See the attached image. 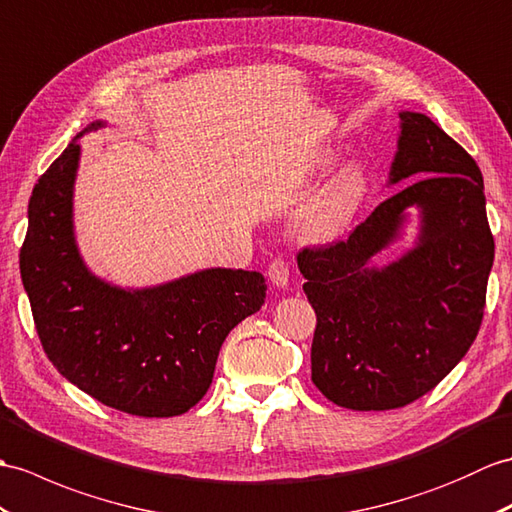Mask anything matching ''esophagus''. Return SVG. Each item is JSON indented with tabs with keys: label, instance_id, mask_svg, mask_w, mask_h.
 I'll list each match as a JSON object with an SVG mask.
<instances>
[{
	"label": "esophagus",
	"instance_id": "34e87169",
	"mask_svg": "<svg viewBox=\"0 0 512 512\" xmlns=\"http://www.w3.org/2000/svg\"><path fill=\"white\" fill-rule=\"evenodd\" d=\"M268 279L275 283L277 288H285V285H288V281H290L288 261H285L283 257L272 259L270 266H268Z\"/></svg>",
	"mask_w": 512,
	"mask_h": 512
}]
</instances>
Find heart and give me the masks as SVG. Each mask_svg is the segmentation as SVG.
Listing matches in <instances>:
<instances>
[{
  "instance_id": "heart-1",
  "label": "heart",
  "mask_w": 512,
  "mask_h": 512,
  "mask_svg": "<svg viewBox=\"0 0 512 512\" xmlns=\"http://www.w3.org/2000/svg\"><path fill=\"white\" fill-rule=\"evenodd\" d=\"M331 163L329 152H320L314 159V168H325ZM366 194V172L360 165H349L320 192L310 205H305L296 218V233L307 242H325L336 237L344 224L358 209Z\"/></svg>"
}]
</instances>
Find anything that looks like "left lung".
Returning <instances> with one entry per match:
<instances>
[{
	"label": "left lung",
	"mask_w": 512,
	"mask_h": 512,
	"mask_svg": "<svg viewBox=\"0 0 512 512\" xmlns=\"http://www.w3.org/2000/svg\"><path fill=\"white\" fill-rule=\"evenodd\" d=\"M390 183L347 240L296 257L316 312L312 382L336 406L395 410L436 388L478 336L495 242L478 163L423 113H401ZM415 181L412 182L411 178ZM422 209V242L382 271L367 259Z\"/></svg>",
	"instance_id": "obj_1"
}]
</instances>
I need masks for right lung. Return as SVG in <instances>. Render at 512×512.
Masks as SVG:
<instances>
[{"label":"right lung","instance_id":"add662e5","mask_svg":"<svg viewBox=\"0 0 512 512\" xmlns=\"http://www.w3.org/2000/svg\"><path fill=\"white\" fill-rule=\"evenodd\" d=\"M78 154L69 144L34 185L19 253L43 351L104 406L178 417L205 397L224 338L259 312L266 281L253 270L211 268L126 292L89 275L71 233Z\"/></svg>","mask_w":512,"mask_h":512}]
</instances>
